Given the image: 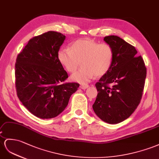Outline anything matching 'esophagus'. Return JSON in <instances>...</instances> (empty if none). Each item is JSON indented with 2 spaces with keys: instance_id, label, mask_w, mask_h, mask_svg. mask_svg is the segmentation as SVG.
<instances>
[{
  "instance_id": "1",
  "label": "esophagus",
  "mask_w": 159,
  "mask_h": 159,
  "mask_svg": "<svg viewBox=\"0 0 159 159\" xmlns=\"http://www.w3.org/2000/svg\"><path fill=\"white\" fill-rule=\"evenodd\" d=\"M89 87V85H87V84H81L80 86V89H86L87 88H88Z\"/></svg>"
}]
</instances>
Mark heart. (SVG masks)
Segmentation results:
<instances>
[{"label":"heart","instance_id":"1","mask_svg":"<svg viewBox=\"0 0 159 159\" xmlns=\"http://www.w3.org/2000/svg\"><path fill=\"white\" fill-rule=\"evenodd\" d=\"M114 52L110 45L100 43L89 39H80L71 45L69 50L61 49L58 60L68 72H75L70 79L74 82L87 83L93 76L100 77L107 74L112 66Z\"/></svg>","mask_w":159,"mask_h":159}]
</instances>
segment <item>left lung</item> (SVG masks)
Segmentation results:
<instances>
[{
	"label": "left lung",
	"mask_w": 159,
	"mask_h": 159,
	"mask_svg": "<svg viewBox=\"0 0 159 159\" xmlns=\"http://www.w3.org/2000/svg\"><path fill=\"white\" fill-rule=\"evenodd\" d=\"M114 56L110 70L95 84L98 93L93 109L105 122L116 124L131 116L143 93L146 68L132 45L116 35L104 38Z\"/></svg>",
	"instance_id": "obj_1"
}]
</instances>
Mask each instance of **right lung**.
Returning <instances> with one entry per match:
<instances>
[{
  "mask_svg": "<svg viewBox=\"0 0 159 159\" xmlns=\"http://www.w3.org/2000/svg\"><path fill=\"white\" fill-rule=\"evenodd\" d=\"M66 36L48 31L30 39L15 63V87L20 101L42 119L55 117L68 105L76 83H62L68 76L58 60Z\"/></svg>",
  "mask_w": 159,
  "mask_h": 159,
  "instance_id": "obj_1",
  "label": "right lung"
}]
</instances>
